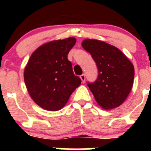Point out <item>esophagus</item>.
Wrapping results in <instances>:
<instances>
[{"mask_svg":"<svg viewBox=\"0 0 151 151\" xmlns=\"http://www.w3.org/2000/svg\"><path fill=\"white\" fill-rule=\"evenodd\" d=\"M80 78H81V80H82V83H85V75H84V74L81 75V76H80Z\"/></svg>","mask_w":151,"mask_h":151,"instance_id":"esophagus-1","label":"esophagus"}]
</instances>
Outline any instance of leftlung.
Wrapping results in <instances>:
<instances>
[{
	"instance_id": "1",
	"label": "left lung",
	"mask_w": 151,
	"mask_h": 151,
	"mask_svg": "<svg viewBox=\"0 0 151 151\" xmlns=\"http://www.w3.org/2000/svg\"><path fill=\"white\" fill-rule=\"evenodd\" d=\"M82 46L90 53L98 69L97 80L88 83L97 104L105 110L118 107L132 88L133 64L119 49L104 41L85 39Z\"/></svg>"
}]
</instances>
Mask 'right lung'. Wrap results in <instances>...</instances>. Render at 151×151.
<instances>
[{
    "label": "right lung",
    "mask_w": 151,
    "mask_h": 151,
    "mask_svg": "<svg viewBox=\"0 0 151 151\" xmlns=\"http://www.w3.org/2000/svg\"><path fill=\"white\" fill-rule=\"evenodd\" d=\"M76 42L73 37L50 41L36 49L29 58L24 81L32 99L45 110L62 109L81 85L67 58Z\"/></svg>",
    "instance_id": "right-lung-1"
}]
</instances>
